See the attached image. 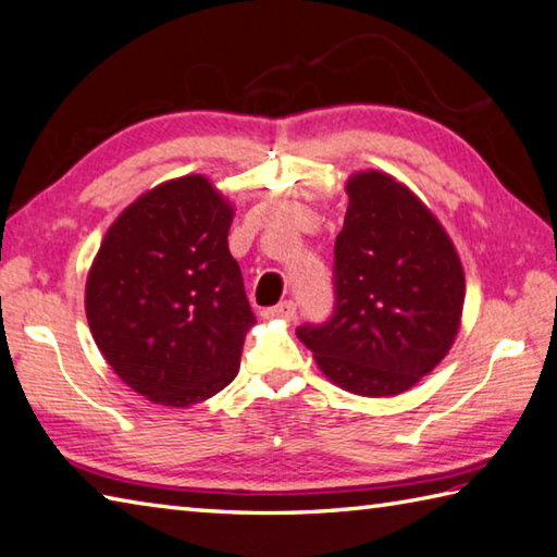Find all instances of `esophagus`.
<instances>
[{"mask_svg":"<svg viewBox=\"0 0 557 557\" xmlns=\"http://www.w3.org/2000/svg\"><path fill=\"white\" fill-rule=\"evenodd\" d=\"M264 314H267V318H286V320H293V318H296V302H293V300H283V302H278V306L264 310Z\"/></svg>","mask_w":557,"mask_h":557,"instance_id":"34e87169","label":"esophagus"}]
</instances>
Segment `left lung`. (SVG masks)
I'll return each instance as SVG.
<instances>
[{
  "label": "left lung",
  "instance_id": "left-lung-1",
  "mask_svg": "<svg viewBox=\"0 0 557 557\" xmlns=\"http://www.w3.org/2000/svg\"><path fill=\"white\" fill-rule=\"evenodd\" d=\"M346 194L332 314L296 334L344 391L400 395L432 373L456 339L463 267L432 211L393 176L359 172Z\"/></svg>",
  "mask_w": 557,
  "mask_h": 557
}]
</instances>
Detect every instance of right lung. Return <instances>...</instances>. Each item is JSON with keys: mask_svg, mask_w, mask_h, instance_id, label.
<instances>
[{"mask_svg": "<svg viewBox=\"0 0 557 557\" xmlns=\"http://www.w3.org/2000/svg\"><path fill=\"white\" fill-rule=\"evenodd\" d=\"M233 208L191 174L140 196L109 227L87 278V320L103 359L152 403L188 407L239 371L255 324L227 249Z\"/></svg>", "mask_w": 557, "mask_h": 557, "instance_id": "obj_1", "label": "right lung"}]
</instances>
